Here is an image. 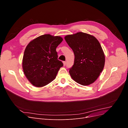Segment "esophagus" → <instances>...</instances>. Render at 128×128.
<instances>
[{"label":"esophagus","instance_id":"obj_1","mask_svg":"<svg viewBox=\"0 0 128 128\" xmlns=\"http://www.w3.org/2000/svg\"><path fill=\"white\" fill-rule=\"evenodd\" d=\"M63 64H64V66H65L66 65V62H63Z\"/></svg>","mask_w":128,"mask_h":128}]
</instances>
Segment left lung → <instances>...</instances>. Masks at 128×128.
<instances>
[{"label": "left lung", "instance_id": "obj_1", "mask_svg": "<svg viewBox=\"0 0 128 128\" xmlns=\"http://www.w3.org/2000/svg\"><path fill=\"white\" fill-rule=\"evenodd\" d=\"M64 39L75 55L74 64L69 70L71 78L82 86L93 84L102 71L105 63L100 42L94 36L83 32L68 35Z\"/></svg>", "mask_w": 128, "mask_h": 128}]
</instances>
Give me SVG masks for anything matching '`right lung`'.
I'll return each instance as SVG.
<instances>
[{"label":"right lung","instance_id":"obj_1","mask_svg":"<svg viewBox=\"0 0 128 128\" xmlns=\"http://www.w3.org/2000/svg\"><path fill=\"white\" fill-rule=\"evenodd\" d=\"M62 40L60 36L44 34L27 45L22 59V68L28 80L34 86H45L56 78L63 66L62 62L58 60L56 49Z\"/></svg>","mask_w":128,"mask_h":128}]
</instances>
